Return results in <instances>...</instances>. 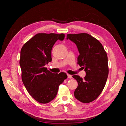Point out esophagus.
Masks as SVG:
<instances>
[{"mask_svg":"<svg viewBox=\"0 0 126 126\" xmlns=\"http://www.w3.org/2000/svg\"><path fill=\"white\" fill-rule=\"evenodd\" d=\"M67 76H68V78H72V76L71 75L67 74Z\"/></svg>","mask_w":126,"mask_h":126,"instance_id":"1","label":"esophagus"}]
</instances>
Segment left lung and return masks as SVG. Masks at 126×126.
<instances>
[{"label": "left lung", "instance_id": "1", "mask_svg": "<svg viewBox=\"0 0 126 126\" xmlns=\"http://www.w3.org/2000/svg\"><path fill=\"white\" fill-rule=\"evenodd\" d=\"M67 39L77 46V63L86 72L84 79L72 76L78 82L74 96L80 102H90L96 99L105 86L109 73L107 55L99 41L88 33L67 34Z\"/></svg>", "mask_w": 126, "mask_h": 126}]
</instances>
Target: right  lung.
Segmentation results:
<instances>
[{"label": "right lung", "instance_id": "1", "mask_svg": "<svg viewBox=\"0 0 126 126\" xmlns=\"http://www.w3.org/2000/svg\"><path fill=\"white\" fill-rule=\"evenodd\" d=\"M64 38V33H37L21 49L19 64L22 81L31 96L41 104L54 99L59 86L67 78L64 72L54 74L45 67L51 62L53 46L57 40Z\"/></svg>", "mask_w": 126, "mask_h": 126}]
</instances>
